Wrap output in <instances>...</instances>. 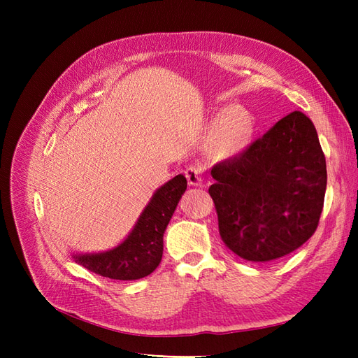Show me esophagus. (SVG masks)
<instances>
[{
  "instance_id": "esophagus-1",
  "label": "esophagus",
  "mask_w": 358,
  "mask_h": 358,
  "mask_svg": "<svg viewBox=\"0 0 358 358\" xmlns=\"http://www.w3.org/2000/svg\"><path fill=\"white\" fill-rule=\"evenodd\" d=\"M185 176L188 179V183L191 187H200L203 183V178L200 175V169L196 166H189L185 170Z\"/></svg>"
}]
</instances>
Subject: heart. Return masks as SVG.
Masks as SVG:
<instances>
[{
  "label": "heart",
  "instance_id": "heart-1",
  "mask_svg": "<svg viewBox=\"0 0 358 358\" xmlns=\"http://www.w3.org/2000/svg\"><path fill=\"white\" fill-rule=\"evenodd\" d=\"M255 133L254 117L239 106H229L216 115L210 146L221 158H234L251 145Z\"/></svg>",
  "mask_w": 358,
  "mask_h": 358
}]
</instances>
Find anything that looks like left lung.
Returning <instances> with one entry per match:
<instances>
[{"label":"left lung","instance_id":"1","mask_svg":"<svg viewBox=\"0 0 358 358\" xmlns=\"http://www.w3.org/2000/svg\"><path fill=\"white\" fill-rule=\"evenodd\" d=\"M210 175L220 234L236 255L272 262L315 233L327 169L317 129L305 113L291 112Z\"/></svg>","mask_w":358,"mask_h":358}]
</instances>
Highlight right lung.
Wrapping results in <instances>:
<instances>
[{
  "instance_id": "right-lung-1",
  "label": "right lung",
  "mask_w": 358,
  "mask_h": 358,
  "mask_svg": "<svg viewBox=\"0 0 358 358\" xmlns=\"http://www.w3.org/2000/svg\"><path fill=\"white\" fill-rule=\"evenodd\" d=\"M187 189V178L178 175L159 187L125 239L103 252H73L71 258L91 272L117 280L150 275L162 258V237Z\"/></svg>"
}]
</instances>
